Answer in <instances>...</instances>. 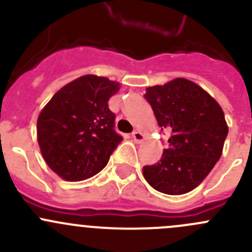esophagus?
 I'll return each instance as SVG.
<instances>
[{"label": "esophagus", "mask_w": 252, "mask_h": 252, "mask_svg": "<svg viewBox=\"0 0 252 252\" xmlns=\"http://www.w3.org/2000/svg\"><path fill=\"white\" fill-rule=\"evenodd\" d=\"M131 136H133L134 141L138 142V144H139V142H141L142 140H144V135H142L141 131H139V130L133 131V134H131Z\"/></svg>", "instance_id": "1"}]
</instances>
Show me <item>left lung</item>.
Here are the masks:
<instances>
[{
  "instance_id": "obj_1",
  "label": "left lung",
  "mask_w": 252,
  "mask_h": 252,
  "mask_svg": "<svg viewBox=\"0 0 252 252\" xmlns=\"http://www.w3.org/2000/svg\"><path fill=\"white\" fill-rule=\"evenodd\" d=\"M144 96L162 130H171L169 147L157 163L144 166V178L163 194L191 191L220 158L228 135L224 113L204 89L184 78L146 88Z\"/></svg>"
}]
</instances>
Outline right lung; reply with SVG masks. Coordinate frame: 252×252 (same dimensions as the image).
<instances>
[{"instance_id": "obj_1", "label": "right lung", "mask_w": 252, "mask_h": 252, "mask_svg": "<svg viewBox=\"0 0 252 252\" xmlns=\"http://www.w3.org/2000/svg\"><path fill=\"white\" fill-rule=\"evenodd\" d=\"M119 84L84 75L53 95L37 118V141L47 166L69 182L102 171L123 140L114 130L108 100Z\"/></svg>"}]
</instances>
